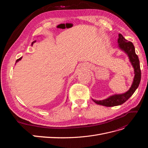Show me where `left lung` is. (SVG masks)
Instances as JSON below:
<instances>
[{
    "instance_id": "left-lung-1",
    "label": "left lung",
    "mask_w": 148,
    "mask_h": 148,
    "mask_svg": "<svg viewBox=\"0 0 148 148\" xmlns=\"http://www.w3.org/2000/svg\"><path fill=\"white\" fill-rule=\"evenodd\" d=\"M118 48L122 51L124 52L127 55L130 62L134 69V78L131 87L127 91L122 94H115L107 97L103 100H95L92 99L96 104L104 106L106 107L117 106L123 104L126 102L133 94L135 92L138 88L141 81V70L140 65V60L136 54L135 49L133 43L130 41H128L125 39L123 36L119 34V39L117 40Z\"/></svg>"
}]
</instances>
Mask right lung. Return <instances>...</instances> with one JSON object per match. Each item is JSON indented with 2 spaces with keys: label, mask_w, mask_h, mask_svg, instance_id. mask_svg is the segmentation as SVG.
<instances>
[{
  "label": "right lung",
  "mask_w": 148,
  "mask_h": 148,
  "mask_svg": "<svg viewBox=\"0 0 148 148\" xmlns=\"http://www.w3.org/2000/svg\"><path fill=\"white\" fill-rule=\"evenodd\" d=\"M36 41H34L33 42H32V43H31V46H32L33 45V44H34V42H36ZM21 59H22V57H21L19 59H18V60L16 61V64L17 63V62H18L20 60H21Z\"/></svg>",
  "instance_id": "right-lung-1"
}]
</instances>
